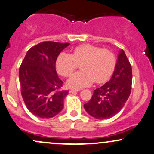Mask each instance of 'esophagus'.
<instances>
[{"label": "esophagus", "mask_w": 154, "mask_h": 154, "mask_svg": "<svg viewBox=\"0 0 154 154\" xmlns=\"http://www.w3.org/2000/svg\"><path fill=\"white\" fill-rule=\"evenodd\" d=\"M80 91V89H70L69 90V93H74V92H77Z\"/></svg>", "instance_id": "1"}]
</instances>
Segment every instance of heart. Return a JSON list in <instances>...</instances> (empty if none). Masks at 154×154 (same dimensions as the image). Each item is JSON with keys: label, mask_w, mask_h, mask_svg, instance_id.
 Instances as JSON below:
<instances>
[{"label": "heart", "mask_w": 154, "mask_h": 154, "mask_svg": "<svg viewBox=\"0 0 154 154\" xmlns=\"http://www.w3.org/2000/svg\"><path fill=\"white\" fill-rule=\"evenodd\" d=\"M116 63L115 54L110 49L84 44L74 48L71 54L60 53L55 66L58 74L68 77L80 65L82 72L74 74L67 82L71 88H80L90 86L94 81L106 82L114 72Z\"/></svg>", "instance_id": "b5f03b06"}]
</instances>
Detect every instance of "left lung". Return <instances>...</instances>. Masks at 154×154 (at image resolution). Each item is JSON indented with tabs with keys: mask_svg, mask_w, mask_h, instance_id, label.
Returning <instances> with one entry per match:
<instances>
[{
	"mask_svg": "<svg viewBox=\"0 0 154 154\" xmlns=\"http://www.w3.org/2000/svg\"><path fill=\"white\" fill-rule=\"evenodd\" d=\"M132 84V69L122 49L111 80L94 91L91 99L84 104L88 114L99 119H106L121 111L130 96Z\"/></svg>",
	"mask_w": 154,
	"mask_h": 154,
	"instance_id": "left-lung-1",
	"label": "left lung"
}]
</instances>
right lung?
Listing matches in <instances>:
<instances>
[{"label": "right lung", "instance_id": "add662e5", "mask_svg": "<svg viewBox=\"0 0 154 154\" xmlns=\"http://www.w3.org/2000/svg\"><path fill=\"white\" fill-rule=\"evenodd\" d=\"M69 43L45 41L29 49L19 69L23 100L32 114L51 118L63 108L69 91L60 90L63 81L56 72L57 57Z\"/></svg>", "mask_w": 154, "mask_h": 154}]
</instances>
